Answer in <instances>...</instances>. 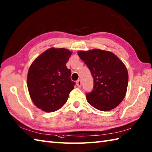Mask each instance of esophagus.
<instances>
[{
	"instance_id": "34e87169",
	"label": "esophagus",
	"mask_w": 152,
	"mask_h": 152,
	"mask_svg": "<svg viewBox=\"0 0 152 152\" xmlns=\"http://www.w3.org/2000/svg\"><path fill=\"white\" fill-rule=\"evenodd\" d=\"M76 84H77V86H78V87H81V86H82V80L80 79L78 80H77Z\"/></svg>"
}]
</instances>
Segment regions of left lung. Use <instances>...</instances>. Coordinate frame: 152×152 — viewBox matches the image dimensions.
Returning a JSON list of instances; mask_svg holds the SVG:
<instances>
[{
  "label": "left lung",
  "instance_id": "1",
  "mask_svg": "<svg viewBox=\"0 0 152 152\" xmlns=\"http://www.w3.org/2000/svg\"><path fill=\"white\" fill-rule=\"evenodd\" d=\"M78 54L88 67L93 78V88L86 93L87 101L101 111L115 108L125 96L128 72L125 64L112 52L99 49L80 51Z\"/></svg>",
  "mask_w": 152,
  "mask_h": 152
}]
</instances>
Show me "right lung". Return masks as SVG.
<instances>
[{
    "instance_id": "obj_1",
    "label": "right lung",
    "mask_w": 152,
    "mask_h": 152,
    "mask_svg": "<svg viewBox=\"0 0 152 152\" xmlns=\"http://www.w3.org/2000/svg\"><path fill=\"white\" fill-rule=\"evenodd\" d=\"M72 53L64 48H50L35 59L27 75L31 98L38 108L52 112L65 104L76 83L66 64Z\"/></svg>"
}]
</instances>
